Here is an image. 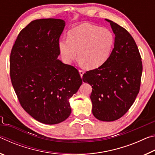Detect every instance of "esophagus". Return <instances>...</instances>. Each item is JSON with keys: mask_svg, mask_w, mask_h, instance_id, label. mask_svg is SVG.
Here are the masks:
<instances>
[{"mask_svg": "<svg viewBox=\"0 0 155 155\" xmlns=\"http://www.w3.org/2000/svg\"><path fill=\"white\" fill-rule=\"evenodd\" d=\"M78 72H79V74H80V75H81V77L82 78V77H83V74H84V72L82 70H78Z\"/></svg>", "mask_w": 155, "mask_h": 155, "instance_id": "esophagus-1", "label": "esophagus"}]
</instances>
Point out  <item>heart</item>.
Wrapping results in <instances>:
<instances>
[{
    "mask_svg": "<svg viewBox=\"0 0 155 155\" xmlns=\"http://www.w3.org/2000/svg\"><path fill=\"white\" fill-rule=\"evenodd\" d=\"M114 42L112 33L107 28L87 23L78 25L62 38L58 46L62 60L70 64L77 56L89 69H95L108 59Z\"/></svg>",
    "mask_w": 155,
    "mask_h": 155,
    "instance_id": "heart-1",
    "label": "heart"
}]
</instances>
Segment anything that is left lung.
Returning <instances> with one entry per match:
<instances>
[{
	"mask_svg": "<svg viewBox=\"0 0 155 155\" xmlns=\"http://www.w3.org/2000/svg\"><path fill=\"white\" fill-rule=\"evenodd\" d=\"M114 48L99 68L87 71L83 81L92 87V114L99 120L111 122L122 117L140 91L142 74L141 57L134 39L124 28L111 20Z\"/></svg>",
	"mask_w": 155,
	"mask_h": 155,
	"instance_id": "1",
	"label": "left lung"
}]
</instances>
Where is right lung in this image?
I'll return each instance as SVG.
<instances>
[{
    "label": "right lung",
    "mask_w": 155,
    "mask_h": 155,
    "mask_svg": "<svg viewBox=\"0 0 155 155\" xmlns=\"http://www.w3.org/2000/svg\"><path fill=\"white\" fill-rule=\"evenodd\" d=\"M64 27L61 19L32 21L18 34L10 54V77L21 106L46 124L70 116L69 99L83 83L77 69L57 59Z\"/></svg>",
    "instance_id": "1"
}]
</instances>
